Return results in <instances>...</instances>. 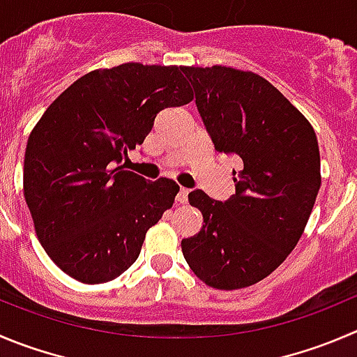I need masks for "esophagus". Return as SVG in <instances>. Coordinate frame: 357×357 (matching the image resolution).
I'll return each instance as SVG.
<instances>
[{
    "instance_id": "34e87169",
    "label": "esophagus",
    "mask_w": 357,
    "mask_h": 357,
    "mask_svg": "<svg viewBox=\"0 0 357 357\" xmlns=\"http://www.w3.org/2000/svg\"><path fill=\"white\" fill-rule=\"evenodd\" d=\"M188 196H189V189L181 188L178 195H176V202L181 203V205H185V203H188Z\"/></svg>"
}]
</instances>
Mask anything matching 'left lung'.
Masks as SVG:
<instances>
[{
	"label": "left lung",
	"instance_id": "obj_1",
	"mask_svg": "<svg viewBox=\"0 0 357 357\" xmlns=\"http://www.w3.org/2000/svg\"><path fill=\"white\" fill-rule=\"evenodd\" d=\"M217 152L242 159L236 195L220 203L189 192L203 226L182 240L196 277L213 289L257 284L284 263L305 231L319 188L321 155L308 119L254 71L184 66Z\"/></svg>",
	"mask_w": 357,
	"mask_h": 357
}]
</instances>
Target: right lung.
I'll return each mask as SVG.
<instances>
[{
  "instance_id": "add662e5",
  "label": "right lung",
  "mask_w": 357,
  "mask_h": 357,
  "mask_svg": "<svg viewBox=\"0 0 357 357\" xmlns=\"http://www.w3.org/2000/svg\"><path fill=\"white\" fill-rule=\"evenodd\" d=\"M184 66L124 63L75 80L43 112L24 155V198L50 259L103 284L140 256L178 185L114 166L144 144L162 108L195 100Z\"/></svg>"
}]
</instances>
